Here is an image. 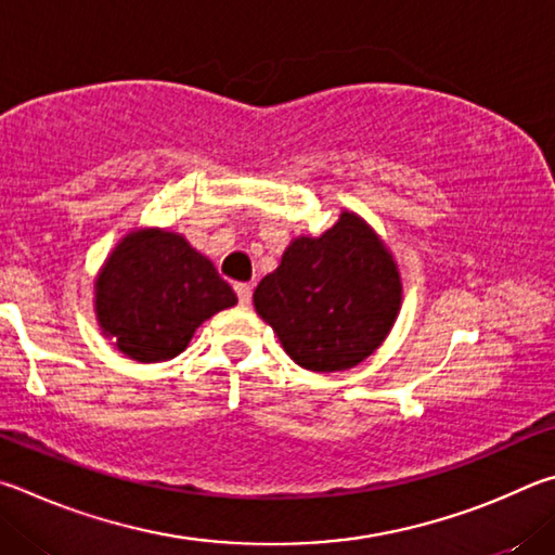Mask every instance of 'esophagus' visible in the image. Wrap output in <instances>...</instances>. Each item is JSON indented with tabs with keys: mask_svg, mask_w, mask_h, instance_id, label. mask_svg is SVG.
<instances>
[{
	"mask_svg": "<svg viewBox=\"0 0 555 555\" xmlns=\"http://www.w3.org/2000/svg\"><path fill=\"white\" fill-rule=\"evenodd\" d=\"M233 289H236V295H238V302H241V305H250V299H253V287H250L248 283H236V285H233Z\"/></svg>",
	"mask_w": 555,
	"mask_h": 555,
	"instance_id": "34e87169",
	"label": "esophagus"
}]
</instances>
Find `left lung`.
<instances>
[{
	"label": "left lung",
	"mask_w": 555,
	"mask_h": 555,
	"mask_svg": "<svg viewBox=\"0 0 555 555\" xmlns=\"http://www.w3.org/2000/svg\"><path fill=\"white\" fill-rule=\"evenodd\" d=\"M400 275L365 221L344 211L322 236L289 243L253 293L256 312L297 365L346 371L385 341L400 309Z\"/></svg>",
	"instance_id": "left-lung-1"
}]
</instances>
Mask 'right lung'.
Returning <instances> with one entry per match:
<instances>
[{
  "instance_id": "obj_1",
  "label": "right lung",
  "mask_w": 555,
  "mask_h": 555,
  "mask_svg": "<svg viewBox=\"0 0 555 555\" xmlns=\"http://www.w3.org/2000/svg\"><path fill=\"white\" fill-rule=\"evenodd\" d=\"M238 299L217 268L170 231L129 233L96 278V319L133 361H170L204 319Z\"/></svg>"
}]
</instances>
